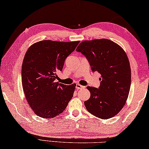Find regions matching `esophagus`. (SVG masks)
Returning <instances> with one entry per match:
<instances>
[{
  "label": "esophagus",
  "instance_id": "esophagus-1",
  "mask_svg": "<svg viewBox=\"0 0 149 149\" xmlns=\"http://www.w3.org/2000/svg\"><path fill=\"white\" fill-rule=\"evenodd\" d=\"M84 88V86H82V85H80L79 84H77V85H76V88L78 89V90L82 89V88Z\"/></svg>",
  "mask_w": 149,
  "mask_h": 149
}]
</instances>
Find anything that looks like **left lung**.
Returning <instances> with one entry per match:
<instances>
[{
  "label": "left lung",
  "mask_w": 149,
  "mask_h": 149,
  "mask_svg": "<svg viewBox=\"0 0 149 149\" xmlns=\"http://www.w3.org/2000/svg\"><path fill=\"white\" fill-rule=\"evenodd\" d=\"M76 51L86 57L92 72L101 74L98 88L87 87L91 97L84 102L85 107L97 118H113L123 108L130 91L131 68L125 52L106 39L84 41Z\"/></svg>",
  "instance_id": "1"
}]
</instances>
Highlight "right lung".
Masks as SVG:
<instances>
[{
    "instance_id": "add662e5",
    "label": "right lung",
    "mask_w": 149,
    "mask_h": 149,
    "mask_svg": "<svg viewBox=\"0 0 149 149\" xmlns=\"http://www.w3.org/2000/svg\"><path fill=\"white\" fill-rule=\"evenodd\" d=\"M80 41L44 40L30 46L22 66V83L27 101L36 115L55 118L65 110L74 94L76 84L55 82L57 73Z\"/></svg>"
}]
</instances>
